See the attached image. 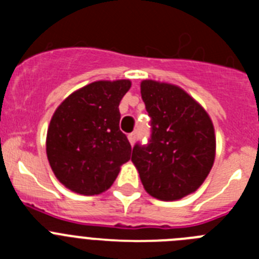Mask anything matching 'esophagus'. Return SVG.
Listing matches in <instances>:
<instances>
[{
	"label": "esophagus",
	"instance_id": "34e87169",
	"mask_svg": "<svg viewBox=\"0 0 259 259\" xmlns=\"http://www.w3.org/2000/svg\"><path fill=\"white\" fill-rule=\"evenodd\" d=\"M128 140H130L131 145H134L135 140H136V132H132V134L128 135Z\"/></svg>",
	"mask_w": 259,
	"mask_h": 259
}]
</instances>
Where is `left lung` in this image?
I'll use <instances>...</instances> for the list:
<instances>
[{
    "label": "left lung",
    "mask_w": 259,
    "mask_h": 259,
    "mask_svg": "<svg viewBox=\"0 0 259 259\" xmlns=\"http://www.w3.org/2000/svg\"><path fill=\"white\" fill-rule=\"evenodd\" d=\"M141 97L152 118V139L135 145L131 161L152 197L176 201L200 188L215 159L211 118L184 89L143 80Z\"/></svg>",
    "instance_id": "8db88e82"
}]
</instances>
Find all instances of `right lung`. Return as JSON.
Listing matches in <instances>:
<instances>
[{"label": "right lung", "mask_w": 259, "mask_h": 259, "mask_svg": "<svg viewBox=\"0 0 259 259\" xmlns=\"http://www.w3.org/2000/svg\"><path fill=\"white\" fill-rule=\"evenodd\" d=\"M131 80H98L65 98L50 119L47 155L59 183L75 193L100 194L113 185L131 158L119 130V104Z\"/></svg>", "instance_id": "1"}]
</instances>
